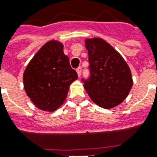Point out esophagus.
<instances>
[{"label": "esophagus", "instance_id": "1", "mask_svg": "<svg viewBox=\"0 0 157 157\" xmlns=\"http://www.w3.org/2000/svg\"><path fill=\"white\" fill-rule=\"evenodd\" d=\"M82 68L81 67V66H79L78 68L76 69V72H77V75H78V76H80V75H81V73H82Z\"/></svg>", "mask_w": 157, "mask_h": 157}]
</instances>
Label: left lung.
Here are the masks:
<instances>
[{"instance_id":"obj_1","label":"left lung","mask_w":157,"mask_h":157,"mask_svg":"<svg viewBox=\"0 0 157 157\" xmlns=\"http://www.w3.org/2000/svg\"><path fill=\"white\" fill-rule=\"evenodd\" d=\"M89 71L82 78L93 102L103 109H113L124 100L133 86L130 69L109 43L99 38L86 39Z\"/></svg>"}]
</instances>
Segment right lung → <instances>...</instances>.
Masks as SVG:
<instances>
[{
    "mask_svg": "<svg viewBox=\"0 0 157 157\" xmlns=\"http://www.w3.org/2000/svg\"><path fill=\"white\" fill-rule=\"evenodd\" d=\"M77 78L63 52V44L51 40L29 62L23 74V85L36 107L52 112L65 102L70 85Z\"/></svg>",
    "mask_w": 157,
    "mask_h": 157,
    "instance_id": "right-lung-1",
    "label": "right lung"
}]
</instances>
